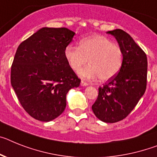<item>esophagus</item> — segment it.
<instances>
[{
    "instance_id": "obj_1",
    "label": "esophagus",
    "mask_w": 157,
    "mask_h": 157,
    "mask_svg": "<svg viewBox=\"0 0 157 157\" xmlns=\"http://www.w3.org/2000/svg\"><path fill=\"white\" fill-rule=\"evenodd\" d=\"M89 85V84H88V83L87 82H85V81H81V86H87V85Z\"/></svg>"
}]
</instances>
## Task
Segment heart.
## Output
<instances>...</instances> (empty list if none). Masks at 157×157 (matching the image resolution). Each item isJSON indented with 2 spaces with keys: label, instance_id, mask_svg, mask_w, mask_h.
Here are the masks:
<instances>
[{
  "label": "heart",
  "instance_id": "heart-1",
  "mask_svg": "<svg viewBox=\"0 0 157 157\" xmlns=\"http://www.w3.org/2000/svg\"><path fill=\"white\" fill-rule=\"evenodd\" d=\"M64 56L70 68L76 72L89 60V66L79 72L82 78L89 80L99 76L100 81H109L119 72L123 64L121 48L101 35L83 38L79 42V47L68 44L64 49Z\"/></svg>",
  "mask_w": 157,
  "mask_h": 157
}]
</instances>
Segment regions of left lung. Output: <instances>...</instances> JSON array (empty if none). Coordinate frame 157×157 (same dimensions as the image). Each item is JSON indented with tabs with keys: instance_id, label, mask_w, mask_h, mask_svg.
I'll return each mask as SVG.
<instances>
[{
	"instance_id": "left-lung-1",
	"label": "left lung",
	"mask_w": 157,
	"mask_h": 157,
	"mask_svg": "<svg viewBox=\"0 0 157 157\" xmlns=\"http://www.w3.org/2000/svg\"><path fill=\"white\" fill-rule=\"evenodd\" d=\"M107 33L117 39L123 53V64L117 75L99 88L92 109L101 121L115 123L133 110L145 92L148 60L145 52L126 32L118 29Z\"/></svg>"
}]
</instances>
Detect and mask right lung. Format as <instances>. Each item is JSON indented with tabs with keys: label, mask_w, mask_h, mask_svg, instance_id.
Listing matches in <instances>:
<instances>
[{
	"label": "right lung",
	"mask_w": 157,
	"mask_h": 157,
	"mask_svg": "<svg viewBox=\"0 0 157 157\" xmlns=\"http://www.w3.org/2000/svg\"><path fill=\"white\" fill-rule=\"evenodd\" d=\"M74 32L42 28L18 46L11 67V85L24 109L48 122L66 107V95L81 80L70 68L64 49Z\"/></svg>",
	"instance_id": "obj_1"
}]
</instances>
